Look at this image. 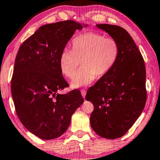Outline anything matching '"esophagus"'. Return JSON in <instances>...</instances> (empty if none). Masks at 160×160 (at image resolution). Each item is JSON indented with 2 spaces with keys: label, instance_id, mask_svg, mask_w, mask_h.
Listing matches in <instances>:
<instances>
[{
  "label": "esophagus",
  "instance_id": "esophagus-1",
  "mask_svg": "<svg viewBox=\"0 0 160 160\" xmlns=\"http://www.w3.org/2000/svg\"><path fill=\"white\" fill-rule=\"evenodd\" d=\"M86 93H87V92H86V90H84V89H82V90H81V94H82V97L83 98H85V95H86Z\"/></svg>",
  "mask_w": 160,
  "mask_h": 160
}]
</instances>
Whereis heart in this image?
I'll return each mask as SVG.
<instances>
[{
    "label": "heart",
    "instance_id": "b5f03b06",
    "mask_svg": "<svg viewBox=\"0 0 160 160\" xmlns=\"http://www.w3.org/2000/svg\"><path fill=\"white\" fill-rule=\"evenodd\" d=\"M71 50H63L59 65L63 75L72 78L80 62L82 67L71 82L73 88L90 84L97 77L106 75L114 66L119 57L117 41L103 35L88 32L78 35L72 41Z\"/></svg>",
    "mask_w": 160,
    "mask_h": 160
}]
</instances>
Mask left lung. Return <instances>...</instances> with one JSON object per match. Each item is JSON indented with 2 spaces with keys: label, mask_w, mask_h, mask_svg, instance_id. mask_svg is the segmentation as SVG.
<instances>
[{
  "label": "left lung",
  "mask_w": 160,
  "mask_h": 160,
  "mask_svg": "<svg viewBox=\"0 0 160 160\" xmlns=\"http://www.w3.org/2000/svg\"><path fill=\"white\" fill-rule=\"evenodd\" d=\"M96 26L117 41L119 53L113 68L87 90L86 100L94 106L92 130L104 138L116 139L128 132L145 107V63L124 28L108 24Z\"/></svg>",
  "instance_id": "8db88e82"
}]
</instances>
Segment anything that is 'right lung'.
I'll return each instance as SVG.
<instances>
[{"instance_id": "obj_1", "label": "right lung", "mask_w": 160, "mask_h": 160, "mask_svg": "<svg viewBox=\"0 0 160 160\" xmlns=\"http://www.w3.org/2000/svg\"><path fill=\"white\" fill-rule=\"evenodd\" d=\"M87 25L73 20L42 25L17 52L11 85L12 98L22 124L39 138L61 136L84 102L78 90L58 93L68 86L59 60L76 30Z\"/></svg>"}]
</instances>
